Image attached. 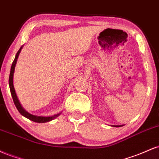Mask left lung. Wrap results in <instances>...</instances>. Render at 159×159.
Instances as JSON below:
<instances>
[{
	"label": "left lung",
	"mask_w": 159,
	"mask_h": 159,
	"mask_svg": "<svg viewBox=\"0 0 159 159\" xmlns=\"http://www.w3.org/2000/svg\"><path fill=\"white\" fill-rule=\"evenodd\" d=\"M113 126L114 127H121V126H123V125H113Z\"/></svg>",
	"instance_id": "8db88e82"
}]
</instances>
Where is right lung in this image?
Wrapping results in <instances>:
<instances>
[{
	"label": "right lung",
	"instance_id": "right-lung-1",
	"mask_svg": "<svg viewBox=\"0 0 159 159\" xmlns=\"http://www.w3.org/2000/svg\"><path fill=\"white\" fill-rule=\"evenodd\" d=\"M22 48H23V45L21 47V48H20L19 50L18 51V52L16 53L15 59H14L13 62H12V66H11L10 78H9V85H10L11 95H12V99H13L14 104H15L16 108H17L18 111H19L20 114L22 115V116H25V117L27 118V119L32 120V121L36 122V123H46V122L52 121V120L55 119L56 117H57L58 116H60V114H61V113L54 115V116H36V115L30 114V113L27 112V111H25V109H24V107L21 106L19 98H18V97H17V95H16V90H15V88H14V86H13V75H14V72H15V67H16V63H17L18 57H19V54H20V52H21Z\"/></svg>",
	"mask_w": 159,
	"mask_h": 159
}]
</instances>
